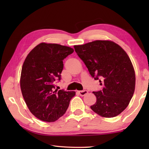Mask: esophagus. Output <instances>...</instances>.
Wrapping results in <instances>:
<instances>
[{
	"mask_svg": "<svg viewBox=\"0 0 149 149\" xmlns=\"http://www.w3.org/2000/svg\"><path fill=\"white\" fill-rule=\"evenodd\" d=\"M88 91L87 90H83V91H79L78 93L79 94V95L81 96H84V95H86L88 93Z\"/></svg>",
	"mask_w": 149,
	"mask_h": 149,
	"instance_id": "obj_1",
	"label": "esophagus"
}]
</instances>
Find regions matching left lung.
<instances>
[{
    "label": "left lung",
    "instance_id": "1",
    "mask_svg": "<svg viewBox=\"0 0 149 149\" xmlns=\"http://www.w3.org/2000/svg\"><path fill=\"white\" fill-rule=\"evenodd\" d=\"M95 80L102 85L93 92L96 102L91 109L104 118H114L127 107L133 96L136 75L132 62L119 45L109 40H96L74 46Z\"/></svg>",
    "mask_w": 149,
    "mask_h": 149
}]
</instances>
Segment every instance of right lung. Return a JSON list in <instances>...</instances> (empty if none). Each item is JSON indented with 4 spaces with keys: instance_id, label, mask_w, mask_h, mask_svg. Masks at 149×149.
I'll return each mask as SVG.
<instances>
[{
    "instance_id": "add662e5",
    "label": "right lung",
    "mask_w": 149,
    "mask_h": 149,
    "mask_svg": "<svg viewBox=\"0 0 149 149\" xmlns=\"http://www.w3.org/2000/svg\"><path fill=\"white\" fill-rule=\"evenodd\" d=\"M70 47L56 43H41L26 57L22 66L20 88L26 106L38 119L51 123L63 115L74 91L55 89L60 81L63 60L73 53Z\"/></svg>"
}]
</instances>
